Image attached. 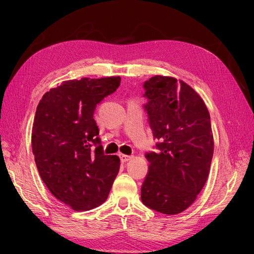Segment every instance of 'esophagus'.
<instances>
[{
    "label": "esophagus",
    "instance_id": "obj_1",
    "mask_svg": "<svg viewBox=\"0 0 254 254\" xmlns=\"http://www.w3.org/2000/svg\"><path fill=\"white\" fill-rule=\"evenodd\" d=\"M119 147H120V154H121L122 157H128V156H130L131 151L127 149V147H126V145H124V143L120 144Z\"/></svg>",
    "mask_w": 254,
    "mask_h": 254
}]
</instances>
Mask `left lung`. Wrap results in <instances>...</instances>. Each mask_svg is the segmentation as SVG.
Returning <instances> with one entry per match:
<instances>
[{
	"label": "left lung",
	"mask_w": 254,
	"mask_h": 254,
	"mask_svg": "<svg viewBox=\"0 0 254 254\" xmlns=\"http://www.w3.org/2000/svg\"><path fill=\"white\" fill-rule=\"evenodd\" d=\"M120 81V77L63 81L37 107L31 143L38 171L51 194L77 212L104 203L119 173L120 158L104 151L93 115Z\"/></svg>",
	"instance_id": "left-lung-1"
}]
</instances>
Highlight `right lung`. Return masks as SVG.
<instances>
[{"mask_svg": "<svg viewBox=\"0 0 254 254\" xmlns=\"http://www.w3.org/2000/svg\"><path fill=\"white\" fill-rule=\"evenodd\" d=\"M144 105L156 151L148 152L141 200L156 212L176 215L194 203L207 180L214 152L210 117L194 89L170 77L144 83Z\"/></svg>", "mask_w": 254, "mask_h": 254, "instance_id": "right-lung-1", "label": "right lung"}]
</instances>
